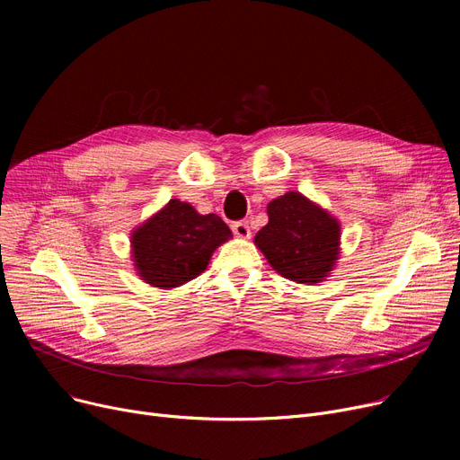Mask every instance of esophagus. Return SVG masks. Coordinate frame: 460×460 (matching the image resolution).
<instances>
[{
	"mask_svg": "<svg viewBox=\"0 0 460 460\" xmlns=\"http://www.w3.org/2000/svg\"><path fill=\"white\" fill-rule=\"evenodd\" d=\"M231 229H233L234 236H238V238H250V236H252L250 226H248L246 222H234V224L231 226Z\"/></svg>",
	"mask_w": 460,
	"mask_h": 460,
	"instance_id": "obj_1",
	"label": "esophagus"
}]
</instances>
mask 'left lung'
Listing matches in <instances>:
<instances>
[{"instance_id": "1", "label": "left lung", "mask_w": 460, "mask_h": 460, "mask_svg": "<svg viewBox=\"0 0 460 460\" xmlns=\"http://www.w3.org/2000/svg\"><path fill=\"white\" fill-rule=\"evenodd\" d=\"M269 224L253 238L270 267L304 285L324 281L341 253V224L300 191H287L267 207Z\"/></svg>"}]
</instances>
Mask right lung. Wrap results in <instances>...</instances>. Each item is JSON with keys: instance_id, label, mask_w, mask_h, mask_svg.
<instances>
[{"instance_id": "1", "label": "right lung", "mask_w": 460, "mask_h": 460, "mask_svg": "<svg viewBox=\"0 0 460 460\" xmlns=\"http://www.w3.org/2000/svg\"><path fill=\"white\" fill-rule=\"evenodd\" d=\"M233 238L220 216L199 214L190 203L169 199L130 234L137 276L158 288H175L207 270L216 248Z\"/></svg>"}]
</instances>
